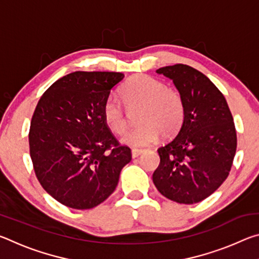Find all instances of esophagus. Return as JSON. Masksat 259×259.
I'll return each mask as SVG.
<instances>
[{
	"label": "esophagus",
	"mask_w": 259,
	"mask_h": 259,
	"mask_svg": "<svg viewBox=\"0 0 259 259\" xmlns=\"http://www.w3.org/2000/svg\"><path fill=\"white\" fill-rule=\"evenodd\" d=\"M142 153L143 150H140V148H133V150H131V155H133V157H138Z\"/></svg>",
	"instance_id": "1"
}]
</instances>
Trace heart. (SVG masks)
<instances>
[{"instance_id":"1","label":"heart","mask_w":259,"mask_h":259,"mask_svg":"<svg viewBox=\"0 0 259 259\" xmlns=\"http://www.w3.org/2000/svg\"><path fill=\"white\" fill-rule=\"evenodd\" d=\"M125 106L130 111L140 112V123L124 136L123 142L131 146H145L160 137L176 135L185 117V106L177 91L166 88L163 82L148 75H136L121 90ZM105 123L114 134L121 135L128 128V114L122 104L108 97L103 107Z\"/></svg>"}]
</instances>
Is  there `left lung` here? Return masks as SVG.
Instances as JSON below:
<instances>
[{
	"label": "left lung",
	"mask_w": 259,
	"mask_h": 259,
	"mask_svg": "<svg viewBox=\"0 0 259 259\" xmlns=\"http://www.w3.org/2000/svg\"><path fill=\"white\" fill-rule=\"evenodd\" d=\"M172 80L182 96L185 117L177 136L161 146L153 183L162 195L193 204L224 183L236 151V131L226 99L198 69L183 64L156 69Z\"/></svg>",
	"instance_id": "left-lung-1"
}]
</instances>
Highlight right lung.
<instances>
[{"label": "right lung", "instance_id": "obj_1", "mask_svg": "<svg viewBox=\"0 0 259 259\" xmlns=\"http://www.w3.org/2000/svg\"><path fill=\"white\" fill-rule=\"evenodd\" d=\"M124 75L74 72L38 100L28 135L34 171L47 193L73 209H91L115 190L131 161L103 116L109 93Z\"/></svg>", "mask_w": 259, "mask_h": 259}]
</instances>
